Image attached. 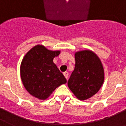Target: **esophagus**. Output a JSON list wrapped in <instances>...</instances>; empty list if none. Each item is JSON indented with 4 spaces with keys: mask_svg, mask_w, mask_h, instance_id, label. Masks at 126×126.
Masks as SVG:
<instances>
[{
    "mask_svg": "<svg viewBox=\"0 0 126 126\" xmlns=\"http://www.w3.org/2000/svg\"><path fill=\"white\" fill-rule=\"evenodd\" d=\"M63 75H64V77L66 78V79H68V72H64V73H63Z\"/></svg>",
    "mask_w": 126,
    "mask_h": 126,
    "instance_id": "obj_1",
    "label": "esophagus"
}]
</instances>
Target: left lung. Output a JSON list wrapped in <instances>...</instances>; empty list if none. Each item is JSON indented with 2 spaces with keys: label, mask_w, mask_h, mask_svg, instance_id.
<instances>
[{
  "label": "left lung",
  "mask_w": 126,
  "mask_h": 126,
  "mask_svg": "<svg viewBox=\"0 0 126 126\" xmlns=\"http://www.w3.org/2000/svg\"><path fill=\"white\" fill-rule=\"evenodd\" d=\"M75 67L68 86L79 100H86L97 93L104 82V69L98 56L91 50L75 53Z\"/></svg>",
  "instance_id": "obj_1"
}]
</instances>
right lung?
<instances>
[{"label": "right lung", "instance_id": "add662e5", "mask_svg": "<svg viewBox=\"0 0 126 126\" xmlns=\"http://www.w3.org/2000/svg\"><path fill=\"white\" fill-rule=\"evenodd\" d=\"M60 51L49 50L43 45L35 46L25 55L21 63L20 76L27 91L44 100L66 79L53 60Z\"/></svg>", "mask_w": 126, "mask_h": 126}]
</instances>
